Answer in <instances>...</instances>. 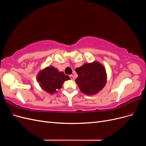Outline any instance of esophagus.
I'll list each match as a JSON object with an SVG mask.
<instances>
[{
    "instance_id": "34e87169",
    "label": "esophagus",
    "mask_w": 146,
    "mask_h": 146,
    "mask_svg": "<svg viewBox=\"0 0 146 146\" xmlns=\"http://www.w3.org/2000/svg\"><path fill=\"white\" fill-rule=\"evenodd\" d=\"M69 77H70V79H71L72 80H74V76H72V75H70Z\"/></svg>"
}]
</instances>
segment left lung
Here are the masks:
<instances>
[{
    "label": "left lung",
    "instance_id": "1",
    "mask_svg": "<svg viewBox=\"0 0 146 146\" xmlns=\"http://www.w3.org/2000/svg\"><path fill=\"white\" fill-rule=\"evenodd\" d=\"M78 74L76 82L80 90L86 95H94L102 90L107 82L104 66L98 61L85 63L76 69Z\"/></svg>",
    "mask_w": 146,
    "mask_h": 146
}]
</instances>
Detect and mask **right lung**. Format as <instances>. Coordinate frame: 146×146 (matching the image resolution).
Wrapping results in <instances>:
<instances>
[{"instance_id":"obj_1","label":"right lung","mask_w":146,"mask_h":146,"mask_svg":"<svg viewBox=\"0 0 146 146\" xmlns=\"http://www.w3.org/2000/svg\"><path fill=\"white\" fill-rule=\"evenodd\" d=\"M70 77L63 72L53 66H48L41 70L37 76V81L42 89L50 94H54L61 89L64 81L68 80Z\"/></svg>"}]
</instances>
